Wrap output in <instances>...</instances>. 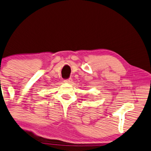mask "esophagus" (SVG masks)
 <instances>
[{"label":"esophagus","instance_id":"1","mask_svg":"<svg viewBox=\"0 0 151 151\" xmlns=\"http://www.w3.org/2000/svg\"><path fill=\"white\" fill-rule=\"evenodd\" d=\"M72 78H69V79H67L64 80V82H65V83H72Z\"/></svg>","mask_w":151,"mask_h":151}]
</instances>
